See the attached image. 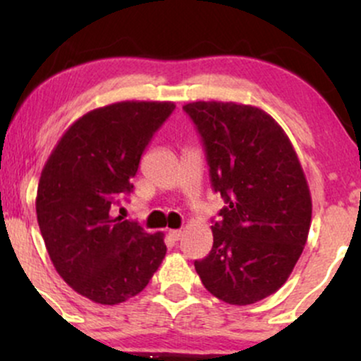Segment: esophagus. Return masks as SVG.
Returning a JSON list of instances; mask_svg holds the SVG:
<instances>
[{"instance_id": "34e87169", "label": "esophagus", "mask_w": 361, "mask_h": 361, "mask_svg": "<svg viewBox=\"0 0 361 361\" xmlns=\"http://www.w3.org/2000/svg\"><path fill=\"white\" fill-rule=\"evenodd\" d=\"M168 234H169V238L173 239V241H178V239H180L181 235H183V233H181L180 229H171Z\"/></svg>"}]
</instances>
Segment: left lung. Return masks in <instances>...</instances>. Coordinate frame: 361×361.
<instances>
[{"mask_svg": "<svg viewBox=\"0 0 361 361\" xmlns=\"http://www.w3.org/2000/svg\"><path fill=\"white\" fill-rule=\"evenodd\" d=\"M183 109L204 140L214 190L227 204L212 226V251L195 270L219 300L256 304L287 281L307 243L312 200L299 156L258 106L192 102Z\"/></svg>", "mask_w": 361, "mask_h": 361, "instance_id": "8db88e82", "label": "left lung"}]
</instances>
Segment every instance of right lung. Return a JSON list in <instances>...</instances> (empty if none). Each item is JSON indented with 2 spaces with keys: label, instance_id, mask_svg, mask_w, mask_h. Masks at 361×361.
<instances>
[{
  "label": "right lung",
  "instance_id": "1",
  "mask_svg": "<svg viewBox=\"0 0 361 361\" xmlns=\"http://www.w3.org/2000/svg\"><path fill=\"white\" fill-rule=\"evenodd\" d=\"M173 102H117L94 109L57 140L37 188L35 210L61 279L94 304H122L142 292L166 256L164 234L111 217L128 193L140 156Z\"/></svg>",
  "mask_w": 361,
  "mask_h": 361
}]
</instances>
